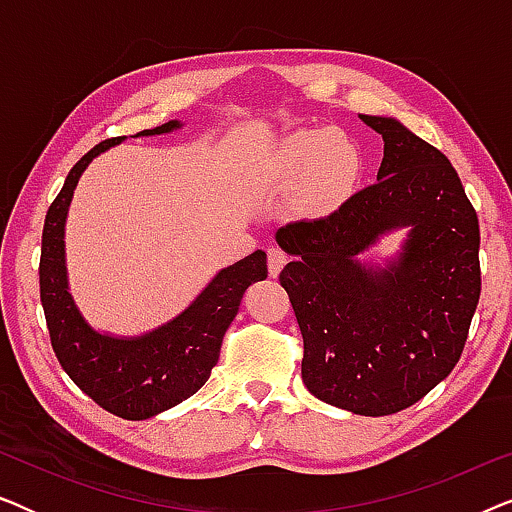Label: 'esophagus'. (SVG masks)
I'll use <instances>...</instances> for the list:
<instances>
[{"mask_svg": "<svg viewBox=\"0 0 512 512\" xmlns=\"http://www.w3.org/2000/svg\"><path fill=\"white\" fill-rule=\"evenodd\" d=\"M286 265V254L279 247H270L268 249V270L270 277H277L282 268Z\"/></svg>", "mask_w": 512, "mask_h": 512, "instance_id": "esophagus-1", "label": "esophagus"}]
</instances>
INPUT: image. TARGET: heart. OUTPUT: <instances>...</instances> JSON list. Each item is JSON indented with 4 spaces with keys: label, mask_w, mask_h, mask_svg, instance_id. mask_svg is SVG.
<instances>
[{
    "label": "heart",
    "mask_w": 512,
    "mask_h": 512,
    "mask_svg": "<svg viewBox=\"0 0 512 512\" xmlns=\"http://www.w3.org/2000/svg\"><path fill=\"white\" fill-rule=\"evenodd\" d=\"M366 156L354 137L338 128L289 132L263 160V179L277 188L305 186L307 200L331 207L359 184Z\"/></svg>",
    "instance_id": "obj_1"
}]
</instances>
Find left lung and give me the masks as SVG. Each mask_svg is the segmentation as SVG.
<instances>
[{"label":"left lung","instance_id":"1","mask_svg":"<svg viewBox=\"0 0 512 512\" xmlns=\"http://www.w3.org/2000/svg\"><path fill=\"white\" fill-rule=\"evenodd\" d=\"M384 139L377 184L275 237L305 342L303 382L363 417L410 408L457 366L480 298V226L450 160L394 116L359 114ZM403 229L396 252L365 254Z\"/></svg>","mask_w":512,"mask_h":512}]
</instances>
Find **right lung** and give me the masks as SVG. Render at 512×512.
Returning <instances> with one entry per match:
<instances>
[{"mask_svg": "<svg viewBox=\"0 0 512 512\" xmlns=\"http://www.w3.org/2000/svg\"><path fill=\"white\" fill-rule=\"evenodd\" d=\"M184 125L174 118L135 137L170 135ZM121 142L125 137L97 144L67 174L46 214L39 286L53 352L65 373L100 408L139 422L186 401L209 380L219 363L223 333L240 310L244 291L268 277V254L258 249L221 268L177 317L151 331L118 335L95 328L83 317L69 289L65 228L81 174L100 153Z\"/></svg>", "mask_w": 512, "mask_h": 512, "instance_id": "1", "label": "right lung"}]
</instances>
